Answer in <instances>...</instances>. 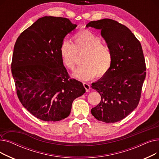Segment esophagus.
<instances>
[{"mask_svg": "<svg viewBox=\"0 0 159 159\" xmlns=\"http://www.w3.org/2000/svg\"><path fill=\"white\" fill-rule=\"evenodd\" d=\"M83 86H84V87L85 88L86 91H87V92H88V91H89V89H90V86H89V84H88V83L84 82V83H83Z\"/></svg>", "mask_w": 159, "mask_h": 159, "instance_id": "34e87169", "label": "esophagus"}]
</instances>
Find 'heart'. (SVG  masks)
<instances>
[{"label":"heart","mask_w":159,"mask_h":159,"mask_svg":"<svg viewBox=\"0 0 159 159\" xmlns=\"http://www.w3.org/2000/svg\"><path fill=\"white\" fill-rule=\"evenodd\" d=\"M75 43L64 39L61 44L59 53L64 66L73 70L78 53H84L81 66L75 71L73 76L81 80H89L104 75L111 68L112 54L110 49L102 44L101 39L94 33L84 30L73 37Z\"/></svg>","instance_id":"1"}]
</instances>
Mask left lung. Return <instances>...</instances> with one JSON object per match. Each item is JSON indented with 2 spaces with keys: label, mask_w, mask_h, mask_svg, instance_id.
Wrapping results in <instances>:
<instances>
[{
  "label": "left lung",
  "mask_w": 159,
  "mask_h": 159,
  "mask_svg": "<svg viewBox=\"0 0 159 159\" xmlns=\"http://www.w3.org/2000/svg\"><path fill=\"white\" fill-rule=\"evenodd\" d=\"M86 27L101 30V35L112 54L111 68L91 84L101 96L100 103L91 110L98 120L120 121L137 107L146 77V62L139 40L124 25L104 19L91 21Z\"/></svg>",
  "instance_id": "left-lung-1"
}]
</instances>
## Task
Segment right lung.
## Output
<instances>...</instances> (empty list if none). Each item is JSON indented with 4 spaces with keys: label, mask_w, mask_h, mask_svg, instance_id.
<instances>
[{
    "label": "right lung",
    "mask_w": 159,
    "mask_h": 159,
    "mask_svg": "<svg viewBox=\"0 0 159 159\" xmlns=\"http://www.w3.org/2000/svg\"><path fill=\"white\" fill-rule=\"evenodd\" d=\"M77 25L67 18L45 16L25 30L14 46L11 73L22 106L44 121L61 120L86 89L70 79L59 53L64 37Z\"/></svg>",
    "instance_id": "1"
}]
</instances>
